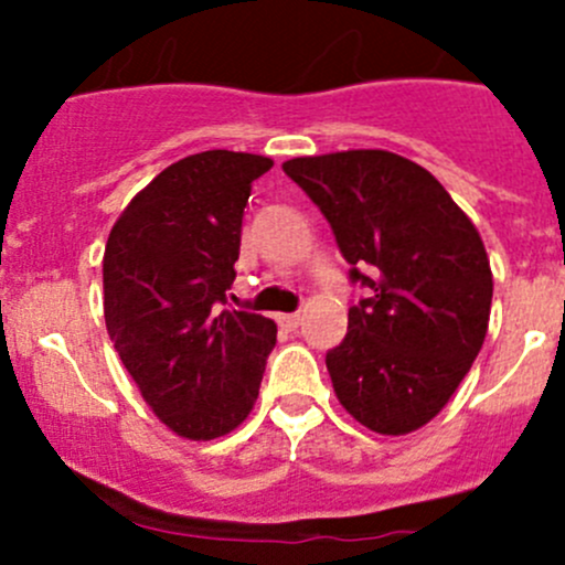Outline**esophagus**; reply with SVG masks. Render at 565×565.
Here are the masks:
<instances>
[{
  "label": "esophagus",
  "instance_id": "34e87169",
  "mask_svg": "<svg viewBox=\"0 0 565 565\" xmlns=\"http://www.w3.org/2000/svg\"><path fill=\"white\" fill-rule=\"evenodd\" d=\"M276 322L281 324V328L295 330V328H298V324H300V315H278Z\"/></svg>",
  "mask_w": 565,
  "mask_h": 565
}]
</instances>
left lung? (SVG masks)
Listing matches in <instances>:
<instances>
[{"label": "left lung", "mask_w": 565, "mask_h": 565, "mask_svg": "<svg viewBox=\"0 0 565 565\" xmlns=\"http://www.w3.org/2000/svg\"><path fill=\"white\" fill-rule=\"evenodd\" d=\"M284 172L369 289L324 358L341 407L377 435L420 429L487 339L492 267L476 224L435 174L388 150L292 158Z\"/></svg>", "instance_id": "left-lung-1"}]
</instances>
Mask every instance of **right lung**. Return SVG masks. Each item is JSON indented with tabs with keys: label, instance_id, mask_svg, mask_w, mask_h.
I'll use <instances>...</instances> for the list:
<instances>
[{
	"label": "right lung",
	"instance_id": "add662e5",
	"mask_svg": "<svg viewBox=\"0 0 565 565\" xmlns=\"http://www.w3.org/2000/svg\"><path fill=\"white\" fill-rule=\"evenodd\" d=\"M273 167L207 150L141 188L106 241L104 317L141 398L174 435L215 440L248 418L276 322L226 309L250 182Z\"/></svg>",
	"mask_w": 565,
	"mask_h": 565
}]
</instances>
